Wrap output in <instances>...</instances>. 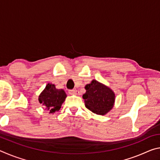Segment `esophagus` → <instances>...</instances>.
Here are the masks:
<instances>
[{"instance_id": "esophagus-1", "label": "esophagus", "mask_w": 160, "mask_h": 160, "mask_svg": "<svg viewBox=\"0 0 160 160\" xmlns=\"http://www.w3.org/2000/svg\"><path fill=\"white\" fill-rule=\"evenodd\" d=\"M68 93L70 94H77V92L75 91V90H68Z\"/></svg>"}]
</instances>
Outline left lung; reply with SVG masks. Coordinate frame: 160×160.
Segmentation results:
<instances>
[{
    "instance_id": "1",
    "label": "left lung",
    "mask_w": 160,
    "mask_h": 160,
    "mask_svg": "<svg viewBox=\"0 0 160 160\" xmlns=\"http://www.w3.org/2000/svg\"><path fill=\"white\" fill-rule=\"evenodd\" d=\"M86 93L82 95L87 109L98 115H104L112 109L115 94L110 88L92 80L85 86Z\"/></svg>"
}]
</instances>
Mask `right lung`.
Returning a JSON list of instances; mask_svg holds the SVG:
<instances>
[{
  "mask_svg": "<svg viewBox=\"0 0 160 160\" xmlns=\"http://www.w3.org/2000/svg\"><path fill=\"white\" fill-rule=\"evenodd\" d=\"M66 97V94L63 90H58L53 84L48 83L39 95V101L50 113H53L61 109Z\"/></svg>",
  "mask_w": 160,
  "mask_h": 160,
  "instance_id": "obj_1",
  "label": "right lung"
}]
</instances>
